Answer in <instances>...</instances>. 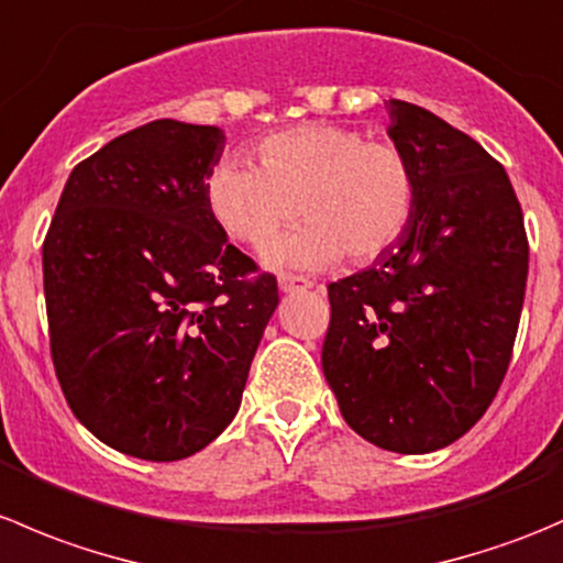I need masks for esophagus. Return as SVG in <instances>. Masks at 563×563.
<instances>
[{
    "label": "esophagus",
    "mask_w": 563,
    "mask_h": 563,
    "mask_svg": "<svg viewBox=\"0 0 563 563\" xmlns=\"http://www.w3.org/2000/svg\"><path fill=\"white\" fill-rule=\"evenodd\" d=\"M305 288H313V283L305 280V277H297V275H283V277H280V291H283V294L305 291Z\"/></svg>",
    "instance_id": "34e87169"
}]
</instances>
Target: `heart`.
<instances>
[{"instance_id": "1", "label": "heart", "mask_w": 563, "mask_h": 563, "mask_svg": "<svg viewBox=\"0 0 563 563\" xmlns=\"http://www.w3.org/2000/svg\"><path fill=\"white\" fill-rule=\"evenodd\" d=\"M207 203L231 240L264 247L303 209L309 225L272 243L277 269H327L345 253L378 258L406 234L417 176L389 141H367L343 124L308 122L266 135L258 166L225 157L207 176Z\"/></svg>"}]
</instances>
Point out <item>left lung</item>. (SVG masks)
I'll list each match as a JSON object with an SVG mask.
<instances>
[{
	"mask_svg": "<svg viewBox=\"0 0 563 563\" xmlns=\"http://www.w3.org/2000/svg\"><path fill=\"white\" fill-rule=\"evenodd\" d=\"M387 108L417 207L395 247L329 286L321 367L351 430L424 455L468 433L507 376L528 240L504 166L428 108Z\"/></svg>",
	"mask_w": 563,
	"mask_h": 563,
	"instance_id": "obj_1",
	"label": "left lung"
}]
</instances>
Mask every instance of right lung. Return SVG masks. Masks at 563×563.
<instances>
[{
	"mask_svg": "<svg viewBox=\"0 0 563 563\" xmlns=\"http://www.w3.org/2000/svg\"><path fill=\"white\" fill-rule=\"evenodd\" d=\"M225 133L157 119L73 168L43 242L51 356L67 406L111 450L172 463L236 417L277 280L207 203Z\"/></svg>",
	"mask_w": 563,
	"mask_h": 563,
	"instance_id": "1",
	"label": "right lung"
}]
</instances>
